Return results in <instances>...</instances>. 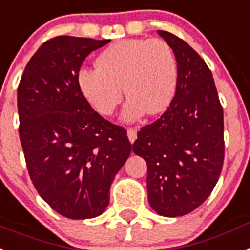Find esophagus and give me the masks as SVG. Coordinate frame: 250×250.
<instances>
[{"instance_id": "34e87169", "label": "esophagus", "mask_w": 250, "mask_h": 250, "mask_svg": "<svg viewBox=\"0 0 250 250\" xmlns=\"http://www.w3.org/2000/svg\"><path fill=\"white\" fill-rule=\"evenodd\" d=\"M127 136H128V140L133 144L136 141V138H137V131L133 128H128L127 129Z\"/></svg>"}]
</instances>
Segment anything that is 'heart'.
Returning <instances> with one entry per match:
<instances>
[{"label": "heart", "instance_id": "b5f03b06", "mask_svg": "<svg viewBox=\"0 0 250 250\" xmlns=\"http://www.w3.org/2000/svg\"><path fill=\"white\" fill-rule=\"evenodd\" d=\"M94 68L79 72L77 83L85 99L102 115H112L128 96L122 117L135 121L147 112L169 106L178 85V63L170 45L160 39H123L106 48Z\"/></svg>", "mask_w": 250, "mask_h": 250}]
</instances>
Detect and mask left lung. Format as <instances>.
<instances>
[{
	"mask_svg": "<svg viewBox=\"0 0 250 250\" xmlns=\"http://www.w3.org/2000/svg\"><path fill=\"white\" fill-rule=\"evenodd\" d=\"M173 49L178 85L160 118L138 131L133 152L147 164L151 208L178 217L200 207L224 164V112L212 73L189 44L157 30Z\"/></svg>",
	"mask_w": 250,
	"mask_h": 250,
	"instance_id": "1",
	"label": "left lung"
}]
</instances>
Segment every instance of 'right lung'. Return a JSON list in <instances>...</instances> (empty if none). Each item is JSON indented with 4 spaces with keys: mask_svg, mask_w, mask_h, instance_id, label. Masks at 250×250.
I'll use <instances>...</instances> for the list:
<instances>
[{
    "mask_svg": "<svg viewBox=\"0 0 250 250\" xmlns=\"http://www.w3.org/2000/svg\"><path fill=\"white\" fill-rule=\"evenodd\" d=\"M108 39L57 37L42 44L18 89L20 141L39 196L60 215L93 219L128 159L127 131L96 113L77 83L81 64Z\"/></svg>",
    "mask_w": 250,
    "mask_h": 250,
    "instance_id": "add662e5",
    "label": "right lung"
}]
</instances>
